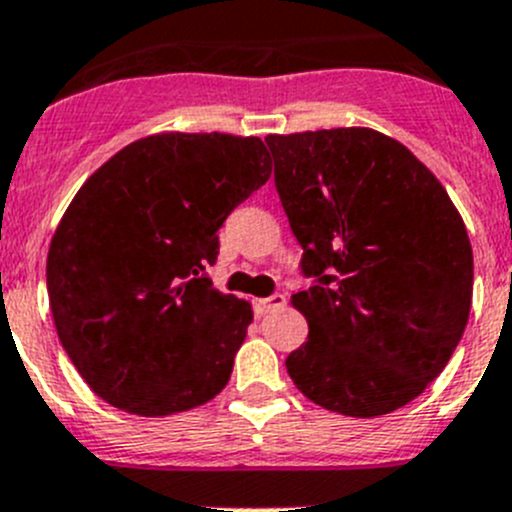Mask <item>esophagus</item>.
Here are the masks:
<instances>
[{
  "label": "esophagus",
  "instance_id": "obj_1",
  "mask_svg": "<svg viewBox=\"0 0 512 512\" xmlns=\"http://www.w3.org/2000/svg\"><path fill=\"white\" fill-rule=\"evenodd\" d=\"M283 306H286V296H283V293H273V296L268 298H258L254 303L258 316H263V313L268 311H276V308H283Z\"/></svg>",
  "mask_w": 512,
  "mask_h": 512
}]
</instances>
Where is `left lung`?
I'll use <instances>...</instances> for the list:
<instances>
[{
  "label": "left lung",
  "instance_id": "obj_1",
  "mask_svg": "<svg viewBox=\"0 0 512 512\" xmlns=\"http://www.w3.org/2000/svg\"><path fill=\"white\" fill-rule=\"evenodd\" d=\"M266 144L313 278L291 296L308 341L286 358L288 376L326 411L393 413L438 378L468 323L463 219L428 166L381 131L268 134Z\"/></svg>",
  "mask_w": 512,
  "mask_h": 512
}]
</instances>
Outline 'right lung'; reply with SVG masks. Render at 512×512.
Instances as JSON below:
<instances>
[{"instance_id": "obj_1", "label": "right lung", "mask_w": 512, "mask_h": 512, "mask_svg": "<svg viewBox=\"0 0 512 512\" xmlns=\"http://www.w3.org/2000/svg\"><path fill=\"white\" fill-rule=\"evenodd\" d=\"M271 176L258 136L151 134L84 181L47 256L54 326L109 406L174 416L219 396L254 321L211 286L226 216Z\"/></svg>"}]
</instances>
